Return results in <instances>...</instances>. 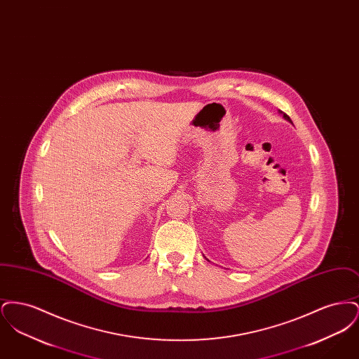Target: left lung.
Returning <instances> with one entry per match:
<instances>
[{
  "label": "left lung",
  "mask_w": 359,
  "mask_h": 359,
  "mask_svg": "<svg viewBox=\"0 0 359 359\" xmlns=\"http://www.w3.org/2000/svg\"><path fill=\"white\" fill-rule=\"evenodd\" d=\"M280 114H283V117H284V118H285V120L290 121V122H292V121H290V117H288V116H287V114H285V113H283V111H280Z\"/></svg>",
  "instance_id": "1"
}]
</instances>
